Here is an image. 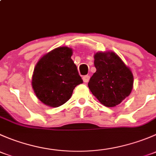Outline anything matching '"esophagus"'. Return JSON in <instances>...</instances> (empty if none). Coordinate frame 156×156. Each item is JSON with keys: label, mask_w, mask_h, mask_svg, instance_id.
Masks as SVG:
<instances>
[{"label": "esophagus", "mask_w": 156, "mask_h": 156, "mask_svg": "<svg viewBox=\"0 0 156 156\" xmlns=\"http://www.w3.org/2000/svg\"><path fill=\"white\" fill-rule=\"evenodd\" d=\"M89 80H90L89 75H84V76H83V81H84V82L87 83L88 81H89Z\"/></svg>", "instance_id": "esophagus-1"}]
</instances>
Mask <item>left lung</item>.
Listing matches in <instances>:
<instances>
[{
  "label": "left lung",
  "instance_id": "left-lung-1",
  "mask_svg": "<svg viewBox=\"0 0 156 156\" xmlns=\"http://www.w3.org/2000/svg\"><path fill=\"white\" fill-rule=\"evenodd\" d=\"M97 71L88 87L97 100L107 107L120 104L133 88V74L113 52L97 53L94 56Z\"/></svg>",
  "mask_w": 156,
  "mask_h": 156
}]
</instances>
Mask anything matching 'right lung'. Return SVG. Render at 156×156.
<instances>
[{"label": "right lung", "instance_id": "right-lung-1", "mask_svg": "<svg viewBox=\"0 0 156 156\" xmlns=\"http://www.w3.org/2000/svg\"><path fill=\"white\" fill-rule=\"evenodd\" d=\"M72 55V49L56 48L44 55L34 68L32 87L37 98L47 106H62L70 99L75 87L83 83Z\"/></svg>", "mask_w": 156, "mask_h": 156}]
</instances>
